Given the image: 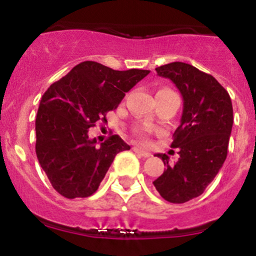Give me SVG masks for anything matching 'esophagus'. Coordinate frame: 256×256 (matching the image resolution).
<instances>
[{"label":"esophagus","instance_id":"obj_1","mask_svg":"<svg viewBox=\"0 0 256 256\" xmlns=\"http://www.w3.org/2000/svg\"><path fill=\"white\" fill-rule=\"evenodd\" d=\"M133 151H134L136 154H138V155H141L142 158H150V156H151L150 152L142 150L141 148H133Z\"/></svg>","mask_w":256,"mask_h":256}]
</instances>
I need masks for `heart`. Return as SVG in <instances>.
<instances>
[{"instance_id": "1", "label": "heart", "mask_w": 256, "mask_h": 256, "mask_svg": "<svg viewBox=\"0 0 256 256\" xmlns=\"http://www.w3.org/2000/svg\"><path fill=\"white\" fill-rule=\"evenodd\" d=\"M137 132H138L140 137H142V138H144V137H146V133H144V130H137Z\"/></svg>"}]
</instances>
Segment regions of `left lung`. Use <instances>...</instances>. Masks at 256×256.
<instances>
[{
  "mask_svg": "<svg viewBox=\"0 0 256 256\" xmlns=\"http://www.w3.org/2000/svg\"><path fill=\"white\" fill-rule=\"evenodd\" d=\"M155 70L180 90L183 112L170 144L180 150V159L169 165L168 155L158 154L166 169L152 183L164 200L183 204L205 191L227 158L232 101L214 76L186 62L176 61Z\"/></svg>",
  "mask_w": 256,
  "mask_h": 256,
  "instance_id": "obj_1",
  "label": "left lung"
}]
</instances>
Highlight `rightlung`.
<instances>
[{
  "label": "right lung",
  "instance_id": "right-lung-1",
  "mask_svg": "<svg viewBox=\"0 0 256 256\" xmlns=\"http://www.w3.org/2000/svg\"><path fill=\"white\" fill-rule=\"evenodd\" d=\"M150 70H114L83 61L52 83L36 118V154L52 187L66 198L94 195L115 155L130 150L118 134L96 146L88 130L115 110Z\"/></svg>",
  "mask_w": 256,
  "mask_h": 256
}]
</instances>
